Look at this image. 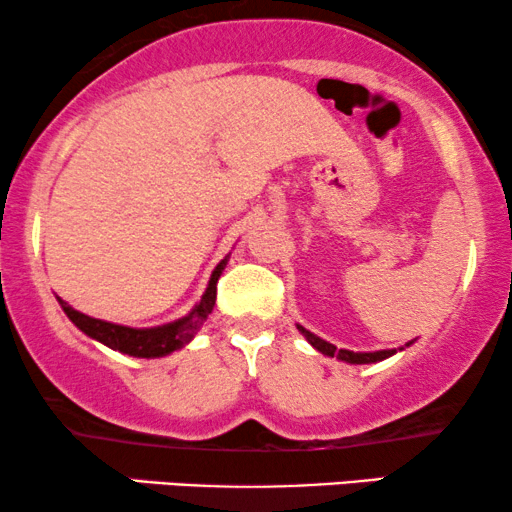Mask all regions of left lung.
<instances>
[{
	"label": "left lung",
	"instance_id": "obj_1",
	"mask_svg": "<svg viewBox=\"0 0 512 512\" xmlns=\"http://www.w3.org/2000/svg\"><path fill=\"white\" fill-rule=\"evenodd\" d=\"M298 328H300V331H303L305 338L310 340V345L317 347L321 354H326V356H338L340 361H347V363H375V361L387 359V356H391V354H396V349H382V352H370V354L349 352V349H338V347H333L331 342L317 338V335H312L310 331H305L303 326H298Z\"/></svg>",
	"mask_w": 512,
	"mask_h": 512
}]
</instances>
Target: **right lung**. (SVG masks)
<instances>
[{"mask_svg":"<svg viewBox=\"0 0 512 512\" xmlns=\"http://www.w3.org/2000/svg\"><path fill=\"white\" fill-rule=\"evenodd\" d=\"M223 265H226V261L216 265V270L212 272V279H209L205 296H202L200 305L195 307L188 317L172 321V324L158 326V328H128V326L109 324V321L93 319V317H86V314L76 312L74 307H69L65 303V300H60V305L67 317L72 319L83 333L90 335V338L100 340L102 345L118 349V352L123 354L139 356V359H156V356H165L174 352V349L184 347L186 342H191L193 335L200 331L202 321H205L207 314L214 310L216 282H219Z\"/></svg>","mask_w":512,"mask_h":512,"instance_id":"add662e5","label":"right lung"}]
</instances>
